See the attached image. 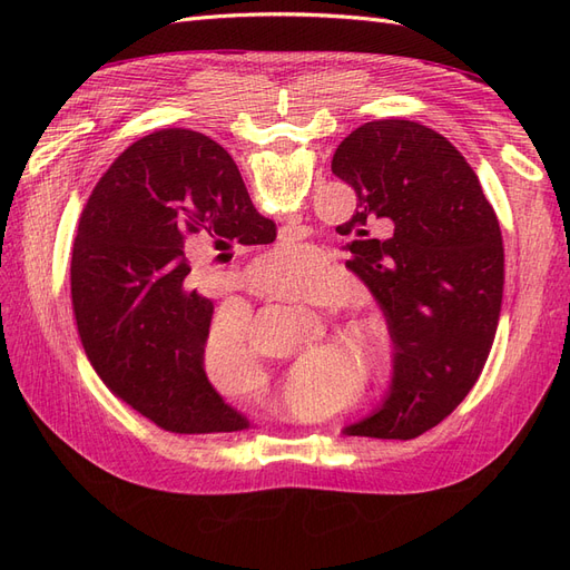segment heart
I'll return each mask as SVG.
<instances>
[{"instance_id":"obj_1","label":"heart","mask_w":570,"mask_h":570,"mask_svg":"<svg viewBox=\"0 0 570 570\" xmlns=\"http://www.w3.org/2000/svg\"><path fill=\"white\" fill-rule=\"evenodd\" d=\"M321 271V258L304 245H281L254 266L256 281L268 285V299L308 312H347L356 304V287L347 273L333 271L312 281ZM288 281L285 282L284 278ZM337 347L350 352L354 381L361 387L387 383L396 361V337L387 316L361 312L340 327ZM202 368L220 396L249 392L262 377V361L252 344L249 325L239 308L218 314L202 342Z\"/></svg>"}]
</instances>
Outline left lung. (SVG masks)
<instances>
[{
  "instance_id": "left-lung-1",
  "label": "left lung",
  "mask_w": 570,
  "mask_h": 570,
  "mask_svg": "<svg viewBox=\"0 0 570 570\" xmlns=\"http://www.w3.org/2000/svg\"><path fill=\"white\" fill-rule=\"evenodd\" d=\"M333 174L354 187L347 266L396 337L390 396L344 435L411 440L442 423L485 368L504 295L499 220L475 170L433 128L402 118L352 130ZM373 222L393 233L371 238Z\"/></svg>"
}]
</instances>
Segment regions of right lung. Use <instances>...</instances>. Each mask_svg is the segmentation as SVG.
Returning a JSON list of instances; mask_svg holds the SVG:
<instances>
[{"instance_id":"1","label":"right lung","mask_w":570,"mask_h":570,"mask_svg":"<svg viewBox=\"0 0 570 570\" xmlns=\"http://www.w3.org/2000/svg\"><path fill=\"white\" fill-rule=\"evenodd\" d=\"M209 235L268 245L230 154L195 130L132 142L85 204L71 258L82 350L120 402L168 433H237L249 421L202 368L214 304L189 278L185 243Z\"/></svg>"}]
</instances>
